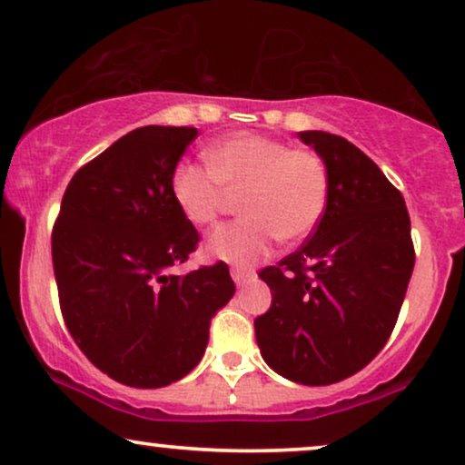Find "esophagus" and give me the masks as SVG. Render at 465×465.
Wrapping results in <instances>:
<instances>
[{"label": "esophagus", "mask_w": 465, "mask_h": 465, "mask_svg": "<svg viewBox=\"0 0 465 465\" xmlns=\"http://www.w3.org/2000/svg\"><path fill=\"white\" fill-rule=\"evenodd\" d=\"M232 281L237 282V287H243L248 285L250 281H254V272L252 270H243V267H234V270L231 272Z\"/></svg>", "instance_id": "34e87169"}]
</instances>
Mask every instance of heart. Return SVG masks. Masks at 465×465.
I'll return each instance as SVG.
<instances>
[{
  "label": "heart",
  "instance_id": "heart-1",
  "mask_svg": "<svg viewBox=\"0 0 465 465\" xmlns=\"http://www.w3.org/2000/svg\"><path fill=\"white\" fill-rule=\"evenodd\" d=\"M206 167L180 163L169 189L178 211L198 228L213 226L239 195L243 220L217 228L204 250L211 259L250 265L272 252L278 239L293 243L318 228L329 206L326 163L311 150H292L272 136L239 133L204 152Z\"/></svg>",
  "mask_w": 465,
  "mask_h": 465
}]
</instances>
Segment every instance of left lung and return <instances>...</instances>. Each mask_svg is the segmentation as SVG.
Instances as JSON below:
<instances>
[{
    "label": "left lung",
    "instance_id": "left-lung-1",
    "mask_svg": "<svg viewBox=\"0 0 465 465\" xmlns=\"http://www.w3.org/2000/svg\"><path fill=\"white\" fill-rule=\"evenodd\" d=\"M331 178L324 217L296 252L259 272L272 307L254 320L265 363L293 383L357 374L394 331L416 252L405 198L343 136L307 130Z\"/></svg>",
    "mask_w": 465,
    "mask_h": 465
}]
</instances>
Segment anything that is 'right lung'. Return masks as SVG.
<instances>
[{
  "label": "right lung",
  "instance_id": "right-lung-1",
  "mask_svg": "<svg viewBox=\"0 0 465 465\" xmlns=\"http://www.w3.org/2000/svg\"><path fill=\"white\" fill-rule=\"evenodd\" d=\"M195 136L187 125H143L114 141L71 178L52 231L71 337L104 374L139 390L200 363L213 315L234 293L222 261L172 274L200 242L169 189Z\"/></svg>",
  "mask_w": 465,
  "mask_h": 465
}]
</instances>
